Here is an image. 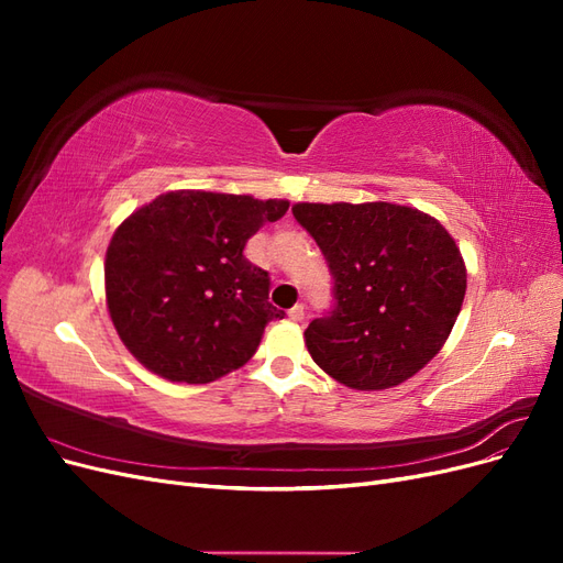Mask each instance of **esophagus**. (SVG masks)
<instances>
[{
    "mask_svg": "<svg viewBox=\"0 0 563 563\" xmlns=\"http://www.w3.org/2000/svg\"><path fill=\"white\" fill-rule=\"evenodd\" d=\"M288 319H291V321H302L305 319V305L302 302H298V305H294V308L291 310H288Z\"/></svg>",
    "mask_w": 563,
    "mask_h": 563,
    "instance_id": "obj_1",
    "label": "esophagus"
}]
</instances>
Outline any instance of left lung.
Returning a JSON list of instances; mask_svg holds the SVG:
<instances>
[{
    "label": "left lung",
    "instance_id": "8db88e82",
    "mask_svg": "<svg viewBox=\"0 0 563 563\" xmlns=\"http://www.w3.org/2000/svg\"><path fill=\"white\" fill-rule=\"evenodd\" d=\"M333 277V308L305 345L352 389L395 387L444 347L463 308L467 272L446 228L387 201L296 203Z\"/></svg>",
    "mask_w": 563,
    "mask_h": 563
}]
</instances>
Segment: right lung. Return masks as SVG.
Masks as SVG:
<instances>
[{"label":"right lung","mask_w":563,"mask_h":563,"mask_svg":"<svg viewBox=\"0 0 563 563\" xmlns=\"http://www.w3.org/2000/svg\"><path fill=\"white\" fill-rule=\"evenodd\" d=\"M286 211V199L178 190L131 213L108 246L106 296L135 360L190 385L244 366L267 323L284 319L244 246Z\"/></svg>","instance_id":"add662e5"}]
</instances>
